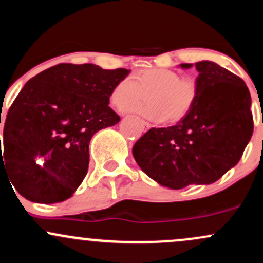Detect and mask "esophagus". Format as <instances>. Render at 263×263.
Returning <instances> with one entry per match:
<instances>
[{
    "label": "esophagus",
    "instance_id": "34e87169",
    "mask_svg": "<svg viewBox=\"0 0 263 263\" xmlns=\"http://www.w3.org/2000/svg\"><path fill=\"white\" fill-rule=\"evenodd\" d=\"M138 119H139V118H138ZM139 121H140V124H142L144 130L146 132V130H148V129H151V124H149L148 121H145V120H143V119H139Z\"/></svg>",
    "mask_w": 263,
    "mask_h": 263
}]
</instances>
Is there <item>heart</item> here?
<instances>
[{"mask_svg":"<svg viewBox=\"0 0 263 263\" xmlns=\"http://www.w3.org/2000/svg\"><path fill=\"white\" fill-rule=\"evenodd\" d=\"M199 89L196 80L168 69H146L121 79L111 92V103L119 109L134 108L148 97V104L139 108L148 119L179 121L194 108Z\"/></svg>","mask_w":263,"mask_h":263,"instance_id":"b5f03b06","label":"heart"}]
</instances>
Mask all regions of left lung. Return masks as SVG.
<instances>
[{"label":"left lung","mask_w":263,"mask_h":263,"mask_svg":"<svg viewBox=\"0 0 263 263\" xmlns=\"http://www.w3.org/2000/svg\"><path fill=\"white\" fill-rule=\"evenodd\" d=\"M194 66L199 94L192 111L177 125L149 129L133 146L146 176L172 189L218 180L239 162L253 133L245 81L212 61Z\"/></svg>","instance_id":"left-lung-1"}]
</instances>
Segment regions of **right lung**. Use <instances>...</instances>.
<instances>
[{
  "mask_svg": "<svg viewBox=\"0 0 263 263\" xmlns=\"http://www.w3.org/2000/svg\"><path fill=\"white\" fill-rule=\"evenodd\" d=\"M126 69L59 64L25 84L8 109L1 172L31 202L70 198L89 166V143L98 130L119 123L109 106Z\"/></svg>",
  "mask_w": 263,
  "mask_h": 263,
  "instance_id": "1",
  "label": "right lung"
}]
</instances>
